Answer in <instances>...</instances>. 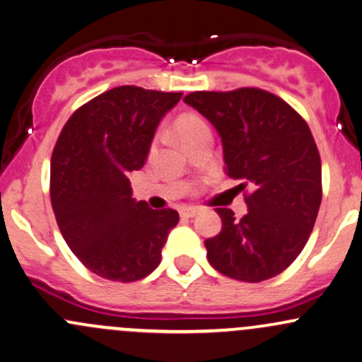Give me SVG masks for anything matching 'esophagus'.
I'll list each match as a JSON object with an SVG mask.
<instances>
[{
  "label": "esophagus",
  "mask_w": 362,
  "mask_h": 362,
  "mask_svg": "<svg viewBox=\"0 0 362 362\" xmlns=\"http://www.w3.org/2000/svg\"><path fill=\"white\" fill-rule=\"evenodd\" d=\"M180 214L182 215V217L192 218V217H194V215L198 214V209H194V206H182V209L180 210Z\"/></svg>",
  "instance_id": "obj_1"
}]
</instances>
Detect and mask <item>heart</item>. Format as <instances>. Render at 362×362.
Here are the masks:
<instances>
[{
    "instance_id": "b5f03b06",
    "label": "heart",
    "mask_w": 362,
    "mask_h": 362,
    "mask_svg": "<svg viewBox=\"0 0 362 362\" xmlns=\"http://www.w3.org/2000/svg\"><path fill=\"white\" fill-rule=\"evenodd\" d=\"M174 132H176L177 138H180L185 147L192 141L198 140V138L212 135L206 121L202 116L194 115V112H182V115L177 116L176 121H174Z\"/></svg>"
}]
</instances>
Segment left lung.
<instances>
[{
    "label": "left lung",
    "instance_id": "left-lung-1",
    "mask_svg": "<svg viewBox=\"0 0 362 362\" xmlns=\"http://www.w3.org/2000/svg\"><path fill=\"white\" fill-rule=\"evenodd\" d=\"M185 103L217 129L227 176L246 189L241 221L215 209L222 229L205 241L210 265L241 282L282 274L306 246L322 203V160L310 127L286 100L255 87L192 92Z\"/></svg>",
    "mask_w": 362,
    "mask_h": 362
}]
</instances>
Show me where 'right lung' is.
<instances>
[{"instance_id": "add662e5", "label": "right lung", "mask_w": 362, "mask_h": 362, "mask_svg": "<svg viewBox=\"0 0 362 362\" xmlns=\"http://www.w3.org/2000/svg\"><path fill=\"white\" fill-rule=\"evenodd\" d=\"M181 92L111 88L76 109L51 157V205L64 241L99 277L135 282L159 267L173 209L132 198L129 173L144 168L162 116Z\"/></svg>"}]
</instances>
